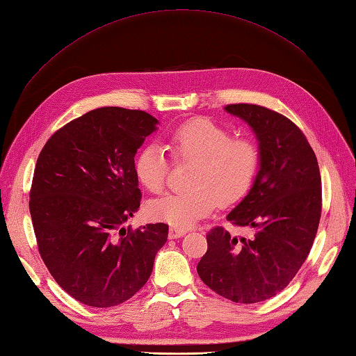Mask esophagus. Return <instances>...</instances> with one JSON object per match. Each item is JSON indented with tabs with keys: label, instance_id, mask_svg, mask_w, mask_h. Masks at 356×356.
I'll use <instances>...</instances> for the list:
<instances>
[{
	"label": "esophagus",
	"instance_id": "esophagus-1",
	"mask_svg": "<svg viewBox=\"0 0 356 356\" xmlns=\"http://www.w3.org/2000/svg\"><path fill=\"white\" fill-rule=\"evenodd\" d=\"M187 233L186 229H178V227H170L169 229V239H178L182 238Z\"/></svg>",
	"mask_w": 356,
	"mask_h": 356
}]
</instances>
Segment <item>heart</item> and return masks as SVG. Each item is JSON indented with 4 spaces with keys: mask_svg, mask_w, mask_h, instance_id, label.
<instances>
[{
    "mask_svg": "<svg viewBox=\"0 0 356 356\" xmlns=\"http://www.w3.org/2000/svg\"><path fill=\"white\" fill-rule=\"evenodd\" d=\"M169 149L177 161L196 160L188 175L186 191L168 193L148 203L153 220L174 227L190 225L207 217L217 200L229 207L246 196L260 166V152L248 138L233 136L211 118H193L170 132ZM135 175L152 193L166 186L170 159L157 144H147L135 157Z\"/></svg>",
    "mask_w": 356,
    "mask_h": 356,
    "instance_id": "heart-1",
    "label": "heart"
}]
</instances>
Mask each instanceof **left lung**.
I'll return each mask as SVG.
<instances>
[{"label": "left lung", "mask_w": 356, "mask_h": 356, "mask_svg": "<svg viewBox=\"0 0 356 356\" xmlns=\"http://www.w3.org/2000/svg\"><path fill=\"white\" fill-rule=\"evenodd\" d=\"M225 111L252 127L260 143V170L224 227L208 232V251L197 264L202 281L234 303L276 296L293 281L314 245L322 211L321 174L307 138L288 117L255 104H230Z\"/></svg>", "instance_id": "left-lung-1"}]
</instances>
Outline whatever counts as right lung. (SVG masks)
<instances>
[{"label":"right lung","mask_w":356,"mask_h":356,"mask_svg":"<svg viewBox=\"0 0 356 356\" xmlns=\"http://www.w3.org/2000/svg\"><path fill=\"white\" fill-rule=\"evenodd\" d=\"M145 111L102 106L62 126L38 156L29 212L38 252L63 291L92 307L141 289L169 225L127 229L141 203L135 154L156 131Z\"/></svg>","instance_id":"add662e5"}]
</instances>
